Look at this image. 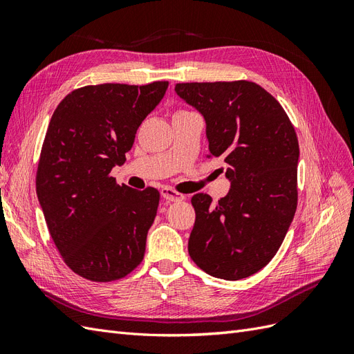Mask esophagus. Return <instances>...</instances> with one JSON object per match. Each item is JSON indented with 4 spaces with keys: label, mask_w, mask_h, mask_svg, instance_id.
<instances>
[{
    "label": "esophagus",
    "mask_w": 354,
    "mask_h": 354,
    "mask_svg": "<svg viewBox=\"0 0 354 354\" xmlns=\"http://www.w3.org/2000/svg\"><path fill=\"white\" fill-rule=\"evenodd\" d=\"M160 195H162V198L168 202H181L186 199L185 195H181V194H178V192L169 189V187H164L162 190H160Z\"/></svg>",
    "instance_id": "1"
}]
</instances>
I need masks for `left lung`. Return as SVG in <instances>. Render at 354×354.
Wrapping results in <instances>:
<instances>
[{"label": "left lung", "instance_id": "8db88e82", "mask_svg": "<svg viewBox=\"0 0 354 354\" xmlns=\"http://www.w3.org/2000/svg\"><path fill=\"white\" fill-rule=\"evenodd\" d=\"M205 120L209 153L226 164L229 194H196L189 255L214 277L238 281L269 264L297 209L298 138L272 94L250 81L176 84ZM223 171V168L220 169Z\"/></svg>", "mask_w": 354, "mask_h": 354}]
</instances>
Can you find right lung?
I'll use <instances>...</instances> for the list:
<instances>
[{
	"label": "right lung",
	"mask_w": 354,
	"mask_h": 354,
	"mask_svg": "<svg viewBox=\"0 0 354 354\" xmlns=\"http://www.w3.org/2000/svg\"><path fill=\"white\" fill-rule=\"evenodd\" d=\"M168 88L100 84L72 91L53 113L41 149L37 195L51 239L75 273L121 279L142 263L159 192L116 185L137 128Z\"/></svg>",
	"instance_id": "obj_1"
}]
</instances>
